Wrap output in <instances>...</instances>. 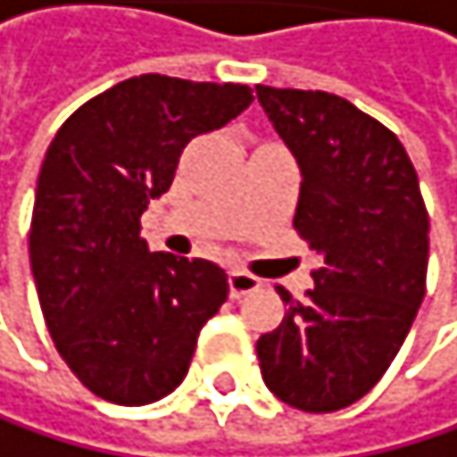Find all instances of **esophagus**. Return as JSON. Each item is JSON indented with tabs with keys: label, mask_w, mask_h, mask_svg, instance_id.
<instances>
[{
	"label": "esophagus",
	"mask_w": 457,
	"mask_h": 457,
	"mask_svg": "<svg viewBox=\"0 0 457 457\" xmlns=\"http://www.w3.org/2000/svg\"><path fill=\"white\" fill-rule=\"evenodd\" d=\"M259 287H262V278L253 276V273H245V270H240V268H234V270L228 273V290H231V298H243V295H248V293H253V290H259Z\"/></svg>",
	"instance_id": "34e87169"
}]
</instances>
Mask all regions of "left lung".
<instances>
[{"label": "left lung", "instance_id": "left-lung-1", "mask_svg": "<svg viewBox=\"0 0 457 457\" xmlns=\"http://www.w3.org/2000/svg\"><path fill=\"white\" fill-rule=\"evenodd\" d=\"M302 167L293 228L320 253L312 287L256 340L265 386L332 413L366 396L405 344L428 290L430 214L396 133L329 91L256 86Z\"/></svg>", "mask_w": 457, "mask_h": 457}]
</instances>
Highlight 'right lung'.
Instances as JSON below:
<instances>
[{
  "mask_svg": "<svg viewBox=\"0 0 457 457\" xmlns=\"http://www.w3.org/2000/svg\"><path fill=\"white\" fill-rule=\"evenodd\" d=\"M251 100L240 83L139 75L83 103L52 139L29 265L52 344L95 396L133 408L172 394L228 298L214 262L150 253L142 212L170 189L184 147Z\"/></svg>",
  "mask_w": 457,
  "mask_h": 457,
  "instance_id": "1",
  "label": "right lung"
}]
</instances>
